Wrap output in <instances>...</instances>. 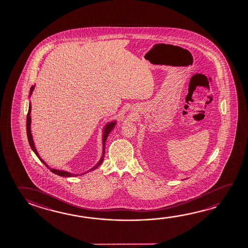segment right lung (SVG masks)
Segmentation results:
<instances>
[{"label": "right lung", "instance_id": "obj_1", "mask_svg": "<svg viewBox=\"0 0 248 248\" xmlns=\"http://www.w3.org/2000/svg\"><path fill=\"white\" fill-rule=\"evenodd\" d=\"M34 87H35V85H33V86H31V88H30V92H29V97L30 98L31 97V95L33 93V90H34ZM31 102L29 101V112H28V116H27V135H28V139H29V145L31 147V149L33 150V152L35 153L37 156H38V158L40 159L41 161V163H44L45 164L46 167H47L50 170L52 171L53 173L54 174H56L58 175H61V176H65V177H74V176H77L76 174H73V173H70V172H67V171L65 170H55V169H52V168H50V167L46 164V163L44 162V160L43 159L41 158V156H40V155L38 153V151L36 150V148H35V145H34V142H33V135L31 133ZM117 124V121L116 120H114V121H111V122L107 123L105 127H104V129H103V135H102V143H103V152H102V156L100 160L98 161V163L97 164H95L92 169H90L89 170L86 171L85 173H83V174H80L79 175H84V174H86V173H88L89 171L94 170L95 169H97L102 163H103V160H104V155H105V146H106V140H107V138H108V136L110 134V132H111V130H113L114 127L115 125Z\"/></svg>", "mask_w": 248, "mask_h": 248}]
</instances>
